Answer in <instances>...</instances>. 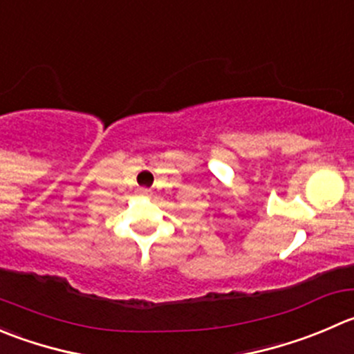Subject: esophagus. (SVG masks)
I'll return each mask as SVG.
<instances>
[{
	"label": "esophagus",
	"mask_w": 354,
	"mask_h": 354,
	"mask_svg": "<svg viewBox=\"0 0 354 354\" xmlns=\"http://www.w3.org/2000/svg\"><path fill=\"white\" fill-rule=\"evenodd\" d=\"M140 194H142V195H145V194H147V190H145V188H140Z\"/></svg>",
	"instance_id": "34e87169"
}]
</instances>
